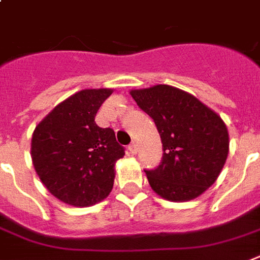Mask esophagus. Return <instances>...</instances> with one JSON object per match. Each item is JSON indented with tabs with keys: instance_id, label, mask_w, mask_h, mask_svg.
Here are the masks:
<instances>
[{
	"instance_id": "34e87169",
	"label": "esophagus",
	"mask_w": 260,
	"mask_h": 260,
	"mask_svg": "<svg viewBox=\"0 0 260 260\" xmlns=\"http://www.w3.org/2000/svg\"><path fill=\"white\" fill-rule=\"evenodd\" d=\"M128 150H129V152L132 154V155H136L138 154V146L135 143L129 144V147H128Z\"/></svg>"
}]
</instances>
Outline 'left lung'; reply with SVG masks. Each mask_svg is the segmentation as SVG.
<instances>
[{"instance_id":"obj_1","label":"left lung","mask_w":260,"mask_h":260,"mask_svg":"<svg viewBox=\"0 0 260 260\" xmlns=\"http://www.w3.org/2000/svg\"><path fill=\"white\" fill-rule=\"evenodd\" d=\"M129 94L154 120L162 140L161 165L146 172L152 191L170 202L201 196L215 183L229 154L222 118L192 94L168 84Z\"/></svg>"}]
</instances>
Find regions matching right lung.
<instances>
[{"label":"right lung","mask_w":260,"mask_h":260,"mask_svg":"<svg viewBox=\"0 0 260 260\" xmlns=\"http://www.w3.org/2000/svg\"><path fill=\"white\" fill-rule=\"evenodd\" d=\"M113 88H86L59 102L34 129V169L51 195L65 205L88 207L110 193L124 148L114 131L95 116Z\"/></svg>","instance_id":"right-lung-1"}]
</instances>
